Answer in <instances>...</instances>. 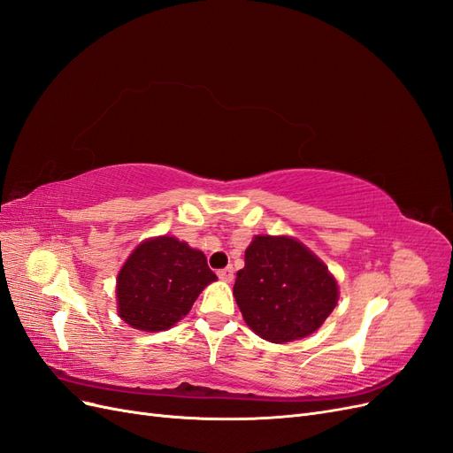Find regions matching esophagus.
I'll return each instance as SVG.
<instances>
[{
	"instance_id": "esophagus-1",
	"label": "esophagus",
	"mask_w": 453,
	"mask_h": 453,
	"mask_svg": "<svg viewBox=\"0 0 453 453\" xmlns=\"http://www.w3.org/2000/svg\"><path fill=\"white\" fill-rule=\"evenodd\" d=\"M217 276H219V280H223V281H228V283H230L232 280H234V268L226 266V268H223V270H219Z\"/></svg>"
}]
</instances>
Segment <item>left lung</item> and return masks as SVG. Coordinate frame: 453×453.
I'll list each match as a JSON object with an SVG mask.
<instances>
[{
	"label": "left lung",
	"instance_id": "obj_1",
	"mask_svg": "<svg viewBox=\"0 0 453 453\" xmlns=\"http://www.w3.org/2000/svg\"><path fill=\"white\" fill-rule=\"evenodd\" d=\"M234 296L253 333L285 344L318 331L338 303V283L298 240L255 236L236 273Z\"/></svg>",
	"mask_w": 453,
	"mask_h": 453
}]
</instances>
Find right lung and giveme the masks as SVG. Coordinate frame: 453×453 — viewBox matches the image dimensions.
Returning a JSON list of instances; mask_svg holds the SVG:
<instances>
[{
  "mask_svg": "<svg viewBox=\"0 0 453 453\" xmlns=\"http://www.w3.org/2000/svg\"><path fill=\"white\" fill-rule=\"evenodd\" d=\"M215 280L205 255L185 242L173 236L145 240L117 276L119 315L138 331H166Z\"/></svg>",
  "mask_w": 453,
  "mask_h": 453,
  "instance_id": "1",
  "label": "right lung"
}]
</instances>
